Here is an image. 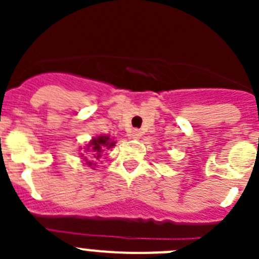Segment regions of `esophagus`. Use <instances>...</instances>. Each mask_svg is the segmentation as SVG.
Segmentation results:
<instances>
[{"mask_svg": "<svg viewBox=\"0 0 259 259\" xmlns=\"http://www.w3.org/2000/svg\"><path fill=\"white\" fill-rule=\"evenodd\" d=\"M130 136H131L132 139H140V137L143 136V132H141L140 130H137V128H134V130L130 131Z\"/></svg>", "mask_w": 259, "mask_h": 259, "instance_id": "34e87169", "label": "esophagus"}]
</instances>
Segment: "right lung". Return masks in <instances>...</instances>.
<instances>
[{
	"mask_svg": "<svg viewBox=\"0 0 259 259\" xmlns=\"http://www.w3.org/2000/svg\"><path fill=\"white\" fill-rule=\"evenodd\" d=\"M115 145V143L114 141L110 140L109 136H100L97 137V139H93L91 143H89L88 148H87V150H91V153H93L92 155H95L96 159H98V158L101 157V152H104L105 148H113V146ZM87 163H88V166H92V162H88L87 161Z\"/></svg>",
	"mask_w": 259,
	"mask_h": 259,
	"instance_id": "1",
	"label": "right lung"
}]
</instances>
